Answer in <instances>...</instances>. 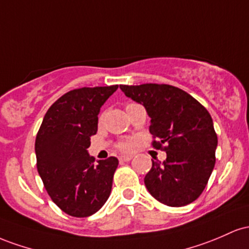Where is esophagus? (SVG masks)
I'll return each mask as SVG.
<instances>
[{
	"mask_svg": "<svg viewBox=\"0 0 249 249\" xmlns=\"http://www.w3.org/2000/svg\"><path fill=\"white\" fill-rule=\"evenodd\" d=\"M133 159V156H129V155H122L120 156V161H124V162H128L130 161Z\"/></svg>",
	"mask_w": 249,
	"mask_h": 249,
	"instance_id": "1",
	"label": "esophagus"
}]
</instances>
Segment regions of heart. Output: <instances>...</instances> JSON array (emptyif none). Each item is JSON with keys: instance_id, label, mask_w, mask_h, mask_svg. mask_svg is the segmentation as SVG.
I'll return each instance as SVG.
<instances>
[{"instance_id": "b5f03b06", "label": "heart", "mask_w": 249, "mask_h": 249, "mask_svg": "<svg viewBox=\"0 0 249 249\" xmlns=\"http://www.w3.org/2000/svg\"><path fill=\"white\" fill-rule=\"evenodd\" d=\"M135 106H138V105H136V103H134V102L127 103V105H125V110H127V113L130 109H132L133 107H135ZM119 148L121 150H124V152H128V150H130V148H132V146H130L129 143H127V142H121V143L119 144Z\"/></svg>"}]
</instances>
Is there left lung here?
Wrapping results in <instances>:
<instances>
[{"instance_id":"1","label":"left lung","mask_w":249,"mask_h":249,"mask_svg":"<svg viewBox=\"0 0 249 249\" xmlns=\"http://www.w3.org/2000/svg\"><path fill=\"white\" fill-rule=\"evenodd\" d=\"M125 96L141 103L150 120L152 146L167 153L152 160L144 185L153 197L170 207H182L203 192L215 166L217 136L211 114L182 89L144 83L120 86Z\"/></svg>"}]
</instances>
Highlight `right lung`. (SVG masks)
<instances>
[{
	"label": "right lung",
	"mask_w": 249,
	"mask_h": 249,
	"mask_svg": "<svg viewBox=\"0 0 249 249\" xmlns=\"http://www.w3.org/2000/svg\"><path fill=\"white\" fill-rule=\"evenodd\" d=\"M119 86L68 91L46 113L35 140L36 166L44 188L64 213L87 217L109 197L119 160L97 161L88 154L97 132L100 108Z\"/></svg>",
	"instance_id": "obj_1"
}]
</instances>
